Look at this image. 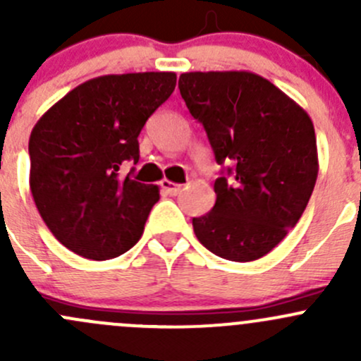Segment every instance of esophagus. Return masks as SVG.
I'll return each mask as SVG.
<instances>
[{
    "label": "esophagus",
    "instance_id": "obj_1",
    "mask_svg": "<svg viewBox=\"0 0 361 361\" xmlns=\"http://www.w3.org/2000/svg\"><path fill=\"white\" fill-rule=\"evenodd\" d=\"M160 187H162V190L166 192L167 195H178L181 190H183V187H181L180 183H174V181H169V180L160 181Z\"/></svg>",
    "mask_w": 361,
    "mask_h": 361
}]
</instances>
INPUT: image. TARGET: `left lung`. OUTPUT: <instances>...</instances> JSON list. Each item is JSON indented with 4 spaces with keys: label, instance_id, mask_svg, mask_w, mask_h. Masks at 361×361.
Returning a JSON list of instances; mask_svg holds the SVG:
<instances>
[{
    "label": "left lung",
    "instance_id": "left-lung-1",
    "mask_svg": "<svg viewBox=\"0 0 361 361\" xmlns=\"http://www.w3.org/2000/svg\"><path fill=\"white\" fill-rule=\"evenodd\" d=\"M180 94L204 126L214 159L216 202L194 218L211 253L232 262L258 260L297 225L318 178L311 116L264 76L250 71H192Z\"/></svg>",
    "mask_w": 361,
    "mask_h": 361
}]
</instances>
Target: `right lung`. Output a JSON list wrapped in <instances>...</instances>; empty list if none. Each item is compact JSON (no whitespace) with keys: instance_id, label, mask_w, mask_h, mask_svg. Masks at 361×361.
I'll list each match as a JSON object with an SVG mask.
<instances>
[{"instance_id":"add662e5","label":"right lung","mask_w":361,"mask_h":361,"mask_svg":"<svg viewBox=\"0 0 361 361\" xmlns=\"http://www.w3.org/2000/svg\"><path fill=\"white\" fill-rule=\"evenodd\" d=\"M174 87L173 71L97 76L69 90L32 127V199L73 253L110 260L140 241L159 187L118 171L126 160H140L137 136Z\"/></svg>"}]
</instances>
